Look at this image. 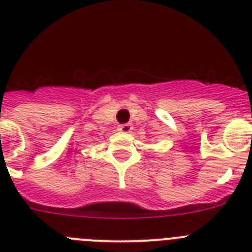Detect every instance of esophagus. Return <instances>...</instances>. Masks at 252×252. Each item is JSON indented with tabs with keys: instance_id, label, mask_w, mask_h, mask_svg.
Wrapping results in <instances>:
<instances>
[{
	"instance_id": "1",
	"label": "esophagus",
	"mask_w": 252,
	"mask_h": 252,
	"mask_svg": "<svg viewBox=\"0 0 252 252\" xmlns=\"http://www.w3.org/2000/svg\"><path fill=\"white\" fill-rule=\"evenodd\" d=\"M132 129H133L132 124H129V123L122 124V126H118V130H120L122 133H130L132 132Z\"/></svg>"
}]
</instances>
